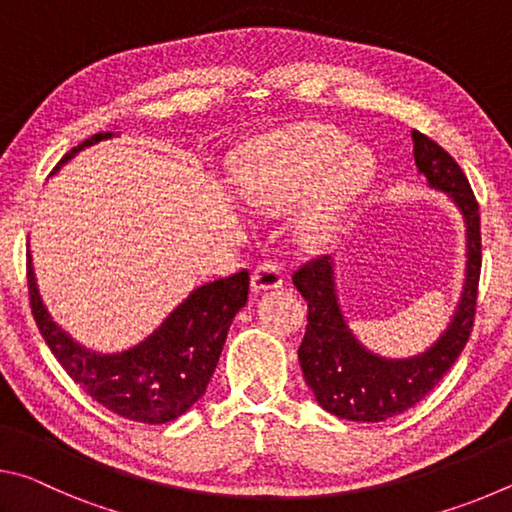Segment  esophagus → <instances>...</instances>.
Segmentation results:
<instances>
[{"label": "esophagus", "instance_id": "esophagus-1", "mask_svg": "<svg viewBox=\"0 0 512 512\" xmlns=\"http://www.w3.org/2000/svg\"><path fill=\"white\" fill-rule=\"evenodd\" d=\"M277 287H282V268L275 262L259 264L253 271V275H250V289L255 293L271 291Z\"/></svg>", "mask_w": 512, "mask_h": 512}]
</instances>
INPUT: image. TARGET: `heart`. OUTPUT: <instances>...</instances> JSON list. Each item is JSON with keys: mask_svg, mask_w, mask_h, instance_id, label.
I'll return each mask as SVG.
<instances>
[{"mask_svg": "<svg viewBox=\"0 0 512 512\" xmlns=\"http://www.w3.org/2000/svg\"><path fill=\"white\" fill-rule=\"evenodd\" d=\"M348 146V137L329 126H302L268 137L250 146L235 169L239 194L257 210H284L316 188L300 232L309 244H323L375 178V155Z\"/></svg>", "mask_w": 512, "mask_h": 512, "instance_id": "heart-1", "label": "heart"}]
</instances>
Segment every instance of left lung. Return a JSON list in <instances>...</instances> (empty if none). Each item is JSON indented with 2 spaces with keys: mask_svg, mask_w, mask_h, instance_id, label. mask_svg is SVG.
I'll use <instances>...</instances> for the list:
<instances>
[{
  "mask_svg": "<svg viewBox=\"0 0 512 512\" xmlns=\"http://www.w3.org/2000/svg\"><path fill=\"white\" fill-rule=\"evenodd\" d=\"M413 158L431 189L445 192L465 223V280L452 318L438 341L415 357L388 359L370 352L343 316L336 293L334 259L325 255L293 273V284L307 300V332L298 359L316 402L336 418L381 422L418 404L454 366L470 339L481 275L479 203L463 169L443 146L418 131Z\"/></svg>",
  "mask_w": 512,
  "mask_h": 512,
  "instance_id": "8db88e82",
  "label": "left lung"
}]
</instances>
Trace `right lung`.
<instances>
[{
	"instance_id": "1",
	"label": "right lung",
	"mask_w": 512,
	"mask_h": 512,
	"mask_svg": "<svg viewBox=\"0 0 512 512\" xmlns=\"http://www.w3.org/2000/svg\"><path fill=\"white\" fill-rule=\"evenodd\" d=\"M115 133H97L74 146L51 176L88 146ZM31 311L42 339L60 366L92 400L126 420L164 424L201 400L219 363L232 318L248 300V271L207 282L194 289L160 327L133 348L97 352L60 327L40 298L31 253L27 255Z\"/></svg>"
}]
</instances>
